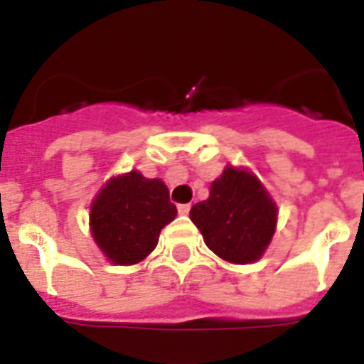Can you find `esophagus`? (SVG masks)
Returning a JSON list of instances; mask_svg holds the SVG:
<instances>
[{
    "label": "esophagus",
    "mask_w": 364,
    "mask_h": 364,
    "mask_svg": "<svg viewBox=\"0 0 364 364\" xmlns=\"http://www.w3.org/2000/svg\"><path fill=\"white\" fill-rule=\"evenodd\" d=\"M177 211H179L181 215H187L188 211H191V204H179L177 205Z\"/></svg>",
    "instance_id": "1"
}]
</instances>
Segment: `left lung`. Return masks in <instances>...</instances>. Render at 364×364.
<instances>
[{"mask_svg": "<svg viewBox=\"0 0 364 364\" xmlns=\"http://www.w3.org/2000/svg\"><path fill=\"white\" fill-rule=\"evenodd\" d=\"M191 221L213 253L247 264L262 257L276 232L277 205L251 171L227 166L211 183L210 198L193 205Z\"/></svg>", "mask_w": 364, "mask_h": 364, "instance_id": "8db88e82", "label": "left lung"}]
</instances>
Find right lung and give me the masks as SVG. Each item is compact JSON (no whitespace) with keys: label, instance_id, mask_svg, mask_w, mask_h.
Wrapping results in <instances>:
<instances>
[{"label":"right lung","instance_id":"1","mask_svg":"<svg viewBox=\"0 0 364 364\" xmlns=\"http://www.w3.org/2000/svg\"><path fill=\"white\" fill-rule=\"evenodd\" d=\"M176 215L164 183L132 170L109 179L94 198L90 230L111 262L128 266L141 262L156 247L160 230Z\"/></svg>","mask_w":364,"mask_h":364}]
</instances>
